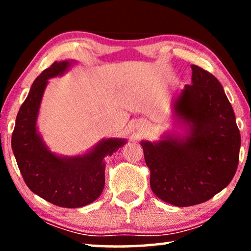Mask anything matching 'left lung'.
<instances>
[{"mask_svg": "<svg viewBox=\"0 0 251 251\" xmlns=\"http://www.w3.org/2000/svg\"><path fill=\"white\" fill-rule=\"evenodd\" d=\"M192 84L174 103L189 131L184 138L141 142L151 188L165 202L188 207L205 202L227 187L239 163L240 133L222 84L192 65Z\"/></svg>", "mask_w": 251, "mask_h": 251, "instance_id": "1", "label": "left lung"}]
</instances>
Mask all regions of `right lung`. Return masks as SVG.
Wrapping results in <instances>:
<instances>
[{
	"label": "right lung",
	"mask_w": 251,
	"mask_h": 251,
	"mask_svg": "<svg viewBox=\"0 0 251 251\" xmlns=\"http://www.w3.org/2000/svg\"><path fill=\"white\" fill-rule=\"evenodd\" d=\"M72 62H54L34 80L16 116L12 150L25 184L37 196L65 208L86 206L100 196L105 185V156L126 144L108 138L87 154L59 157L50 152L36 129V118L48 79L62 75Z\"/></svg>",
	"instance_id": "obj_1"
}]
</instances>
